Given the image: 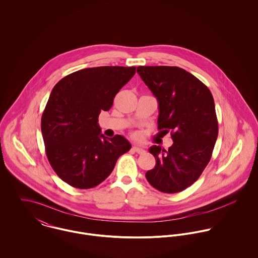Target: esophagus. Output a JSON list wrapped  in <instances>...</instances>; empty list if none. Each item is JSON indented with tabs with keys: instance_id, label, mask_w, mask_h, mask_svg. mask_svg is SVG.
<instances>
[{
	"instance_id": "34e87169",
	"label": "esophagus",
	"mask_w": 258,
	"mask_h": 258,
	"mask_svg": "<svg viewBox=\"0 0 258 258\" xmlns=\"http://www.w3.org/2000/svg\"><path fill=\"white\" fill-rule=\"evenodd\" d=\"M136 153H138V154H144L146 151L143 149L142 147H139V146H133L132 148Z\"/></svg>"
}]
</instances>
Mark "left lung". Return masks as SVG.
<instances>
[{
    "instance_id": "1",
    "label": "left lung",
    "mask_w": 258,
    "mask_h": 258,
    "mask_svg": "<svg viewBox=\"0 0 258 258\" xmlns=\"http://www.w3.org/2000/svg\"><path fill=\"white\" fill-rule=\"evenodd\" d=\"M137 73L159 103L158 129L171 133L168 150L152 146L155 168L146 179L162 192L174 194L194 184L209 164L219 124L210 89L178 67H138Z\"/></svg>"
}]
</instances>
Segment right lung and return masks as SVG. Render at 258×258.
I'll list each match as a JSON object with an SVG mask.
<instances>
[{
	"mask_svg": "<svg viewBox=\"0 0 258 258\" xmlns=\"http://www.w3.org/2000/svg\"><path fill=\"white\" fill-rule=\"evenodd\" d=\"M135 73V67L84 69L52 88L40 127L48 162L63 182L77 188L94 187L131 149L121 135L101 134L98 116L110 109L115 95Z\"/></svg>",
	"mask_w": 258,
	"mask_h": 258,
	"instance_id": "add662e5",
	"label": "right lung"
}]
</instances>
